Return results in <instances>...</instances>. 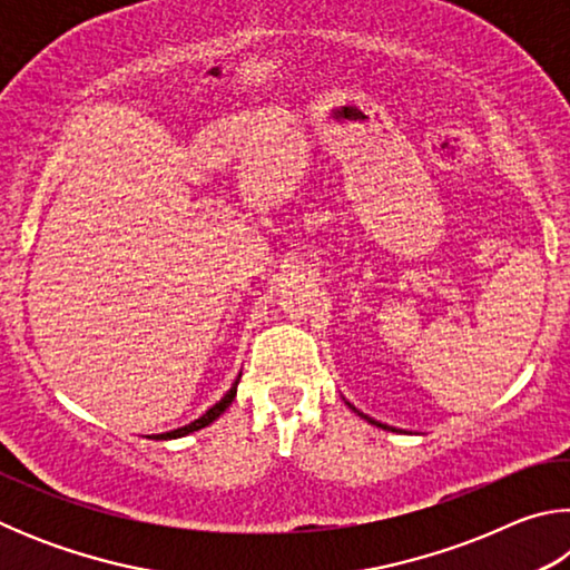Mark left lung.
Here are the masks:
<instances>
[{
  "label": "left lung",
  "instance_id": "1",
  "mask_svg": "<svg viewBox=\"0 0 570 570\" xmlns=\"http://www.w3.org/2000/svg\"><path fill=\"white\" fill-rule=\"evenodd\" d=\"M346 404H350V402H346ZM350 407L356 412V414H360V417H364L366 422H370V424H377V428H382V430H392V432H397V430H394V428H390V424H384V422H377V420H372L370 417V414H364V412H360V410H356L354 407V404H350Z\"/></svg>",
  "mask_w": 570,
  "mask_h": 570
}]
</instances>
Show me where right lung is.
Returning <instances> with one entry per match:
<instances>
[{"label":"right lung","mask_w":570,"mask_h":570,"mask_svg":"<svg viewBox=\"0 0 570 570\" xmlns=\"http://www.w3.org/2000/svg\"><path fill=\"white\" fill-rule=\"evenodd\" d=\"M238 380H240V374H238ZM238 380L234 382V387H230V390L224 394V397H220V400L214 404V407H210L206 414H200L198 420H193L190 424H183V428H178V430L163 432V435H153V440H176V438H186V435H190V432H196V430H204V428H208L210 422L218 420L220 414H224V412L230 407V402H234V397H236Z\"/></svg>","instance_id":"1"}]
</instances>
